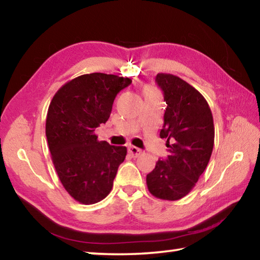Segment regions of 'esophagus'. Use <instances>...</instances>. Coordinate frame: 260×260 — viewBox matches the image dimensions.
<instances>
[{
	"label": "esophagus",
	"instance_id": "obj_1",
	"mask_svg": "<svg viewBox=\"0 0 260 260\" xmlns=\"http://www.w3.org/2000/svg\"><path fill=\"white\" fill-rule=\"evenodd\" d=\"M128 152H129V155L132 157H139L141 153H142V150H141V149H139V148H136V147L131 146V147H128Z\"/></svg>",
	"mask_w": 260,
	"mask_h": 260
}]
</instances>
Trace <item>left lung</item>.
Here are the masks:
<instances>
[{"label": "left lung", "mask_w": 260, "mask_h": 260, "mask_svg": "<svg viewBox=\"0 0 260 260\" xmlns=\"http://www.w3.org/2000/svg\"><path fill=\"white\" fill-rule=\"evenodd\" d=\"M156 82L167 104L160 138L167 139L170 155L158 159L147 175V186L157 199L178 201L190 192L209 164L213 117L203 95L181 78L158 73Z\"/></svg>", "instance_id": "obj_1"}]
</instances>
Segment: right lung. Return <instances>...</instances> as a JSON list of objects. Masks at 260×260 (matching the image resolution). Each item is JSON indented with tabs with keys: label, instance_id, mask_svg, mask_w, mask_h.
<instances>
[{
	"label": "right lung",
	"instance_id": "1",
	"mask_svg": "<svg viewBox=\"0 0 260 260\" xmlns=\"http://www.w3.org/2000/svg\"><path fill=\"white\" fill-rule=\"evenodd\" d=\"M129 78L114 74H83L61 86L52 98L46 136L57 175L70 196L94 204L111 191L126 147L99 141L95 129L111 114L117 94Z\"/></svg>",
	"mask_w": 260,
	"mask_h": 260
}]
</instances>
